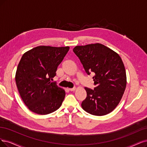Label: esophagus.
<instances>
[{
  "mask_svg": "<svg viewBox=\"0 0 147 147\" xmlns=\"http://www.w3.org/2000/svg\"><path fill=\"white\" fill-rule=\"evenodd\" d=\"M76 90V87H73V88H69V90L71 91H74Z\"/></svg>",
  "mask_w": 147,
  "mask_h": 147,
  "instance_id": "obj_1",
  "label": "esophagus"
}]
</instances>
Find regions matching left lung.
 I'll return each mask as SVG.
<instances>
[{
  "instance_id": "obj_1",
  "label": "left lung",
  "mask_w": 147,
  "mask_h": 147,
  "mask_svg": "<svg viewBox=\"0 0 147 147\" xmlns=\"http://www.w3.org/2000/svg\"><path fill=\"white\" fill-rule=\"evenodd\" d=\"M88 75L91 73L94 90L85 87L83 109L91 115L104 116L119 104L127 85L125 69L119 54L100 43L76 46L73 49Z\"/></svg>"
}]
</instances>
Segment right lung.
Listing matches in <instances>:
<instances>
[{
  "label": "right lung",
  "mask_w": 147,
  "mask_h": 147,
  "mask_svg": "<svg viewBox=\"0 0 147 147\" xmlns=\"http://www.w3.org/2000/svg\"><path fill=\"white\" fill-rule=\"evenodd\" d=\"M69 49L39 46L22 57L15 79L22 99L31 111L45 115L61 106L65 92L51 79Z\"/></svg>",
  "instance_id": "obj_1"
}]
</instances>
